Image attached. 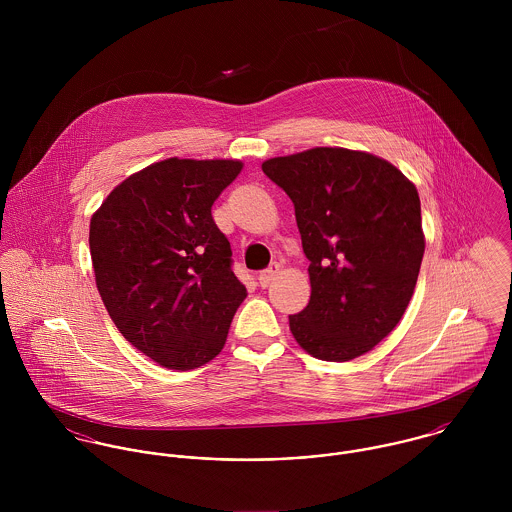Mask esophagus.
Instances as JSON below:
<instances>
[{
	"label": "esophagus",
	"mask_w": 512,
	"mask_h": 512,
	"mask_svg": "<svg viewBox=\"0 0 512 512\" xmlns=\"http://www.w3.org/2000/svg\"><path fill=\"white\" fill-rule=\"evenodd\" d=\"M280 272V264L278 262H274L268 270H264V272H260V276H258V284L262 286V288H268L270 286V282L276 278V274Z\"/></svg>",
	"instance_id": "esophagus-1"
}]
</instances>
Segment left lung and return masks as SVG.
I'll list each match as a JSON object with an SVG mask.
<instances>
[{"label":"left lung","mask_w":512,"mask_h":512,"mask_svg":"<svg viewBox=\"0 0 512 512\" xmlns=\"http://www.w3.org/2000/svg\"><path fill=\"white\" fill-rule=\"evenodd\" d=\"M295 207L311 297L290 315L297 345L345 363L372 351L402 319L426 236L416 185L361 149L313 147L262 163Z\"/></svg>","instance_id":"1"}]
</instances>
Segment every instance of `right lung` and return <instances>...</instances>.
<instances>
[{
  "label": "right lung",
  "instance_id": "1",
  "mask_svg": "<svg viewBox=\"0 0 512 512\" xmlns=\"http://www.w3.org/2000/svg\"><path fill=\"white\" fill-rule=\"evenodd\" d=\"M242 167L238 159L151 163L116 185L90 219L94 280L108 315L159 366L213 361L248 295L211 215Z\"/></svg>",
  "mask_w": 512,
  "mask_h": 512
}]
</instances>
